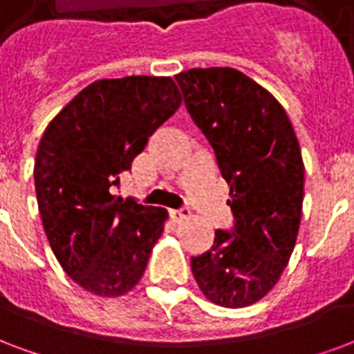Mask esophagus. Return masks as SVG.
Wrapping results in <instances>:
<instances>
[{"label": "esophagus", "instance_id": "obj_1", "mask_svg": "<svg viewBox=\"0 0 354 354\" xmlns=\"http://www.w3.org/2000/svg\"><path fill=\"white\" fill-rule=\"evenodd\" d=\"M169 218L174 220L175 224H179V222H183V220H188L190 218V212L187 211V209H177V211H169Z\"/></svg>", "mask_w": 354, "mask_h": 354}]
</instances>
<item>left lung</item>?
Masks as SVG:
<instances>
[{
    "mask_svg": "<svg viewBox=\"0 0 354 354\" xmlns=\"http://www.w3.org/2000/svg\"><path fill=\"white\" fill-rule=\"evenodd\" d=\"M188 113L211 143L230 187L235 225L192 257L201 293L224 308L261 300L293 254L304 199V162L283 106L237 68L175 76Z\"/></svg>",
    "mask_w": 354,
    "mask_h": 354,
    "instance_id": "left-lung-1",
    "label": "left lung"
}]
</instances>
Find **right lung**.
<instances>
[{"instance_id":"1","label":"right lung","mask_w":354,"mask_h":354,"mask_svg":"<svg viewBox=\"0 0 354 354\" xmlns=\"http://www.w3.org/2000/svg\"><path fill=\"white\" fill-rule=\"evenodd\" d=\"M183 102L169 76L97 80L50 121L35 192L55 259L80 288L121 297L142 280L167 211L115 198L119 175Z\"/></svg>"}]
</instances>
